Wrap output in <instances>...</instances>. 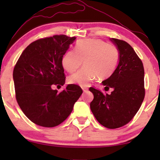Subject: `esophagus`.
Here are the masks:
<instances>
[{"label": "esophagus", "instance_id": "esophagus-1", "mask_svg": "<svg viewBox=\"0 0 160 160\" xmlns=\"http://www.w3.org/2000/svg\"><path fill=\"white\" fill-rule=\"evenodd\" d=\"M82 91L84 92H86L88 91V88L87 87H82Z\"/></svg>", "mask_w": 160, "mask_h": 160}]
</instances>
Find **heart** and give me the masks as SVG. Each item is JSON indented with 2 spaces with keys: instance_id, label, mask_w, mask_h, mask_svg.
Here are the masks:
<instances>
[{
  "instance_id": "obj_1",
  "label": "heart",
  "mask_w": 160,
  "mask_h": 160,
  "mask_svg": "<svg viewBox=\"0 0 160 160\" xmlns=\"http://www.w3.org/2000/svg\"><path fill=\"white\" fill-rule=\"evenodd\" d=\"M119 60V50L115 45L101 39H82L75 44L74 51H67L62 59V67L74 72L83 63L84 67L68 78L70 84L86 86L98 77L103 79L113 72Z\"/></svg>"
}]
</instances>
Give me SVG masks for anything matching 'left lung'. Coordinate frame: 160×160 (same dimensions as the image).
<instances>
[{"label": "left lung", "instance_id": "left-lung-1", "mask_svg": "<svg viewBox=\"0 0 160 160\" xmlns=\"http://www.w3.org/2000/svg\"><path fill=\"white\" fill-rule=\"evenodd\" d=\"M110 40L119 50V63L102 84L106 91L109 88L113 91L104 95L89 88L94 95L90 109L99 123L106 128H117L133 118L144 101V70L141 60L128 43L116 38Z\"/></svg>", "mask_w": 160, "mask_h": 160}]
</instances>
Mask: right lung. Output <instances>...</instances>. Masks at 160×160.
<instances>
[{
  "instance_id": "add662e5",
  "label": "right lung",
  "mask_w": 160,
  "mask_h": 160,
  "mask_svg": "<svg viewBox=\"0 0 160 160\" xmlns=\"http://www.w3.org/2000/svg\"><path fill=\"white\" fill-rule=\"evenodd\" d=\"M75 40L63 34L39 39L28 46L16 62L12 74L16 100L25 115L38 126L61 124L82 95L75 84H68L61 92L52 89L65 84L62 59Z\"/></svg>"
}]
</instances>
